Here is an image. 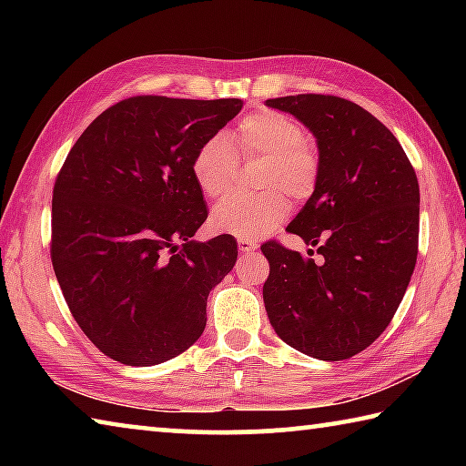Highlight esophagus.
Masks as SVG:
<instances>
[{"label": "esophagus", "instance_id": "obj_1", "mask_svg": "<svg viewBox=\"0 0 466 466\" xmlns=\"http://www.w3.org/2000/svg\"><path fill=\"white\" fill-rule=\"evenodd\" d=\"M258 248V244L255 240L248 238H238V250L240 252H255Z\"/></svg>", "mask_w": 466, "mask_h": 466}]
</instances>
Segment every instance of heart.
<instances>
[{"instance_id":"b5f03b06","label":"heart","mask_w":466,"mask_h":466,"mask_svg":"<svg viewBox=\"0 0 466 466\" xmlns=\"http://www.w3.org/2000/svg\"><path fill=\"white\" fill-rule=\"evenodd\" d=\"M236 154L263 156L265 167L258 185L265 188L257 197H228L211 214L216 232L238 238H261L278 228L289 214V199L304 201L317 191L320 178L319 152L304 129L291 116L278 110L250 113L236 125L232 146L224 136L205 139L193 157V177L209 199L230 191Z\"/></svg>"}]
</instances>
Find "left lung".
<instances>
[{
	"label": "left lung",
	"instance_id": "left-lung-1",
	"mask_svg": "<svg viewBox=\"0 0 466 466\" xmlns=\"http://www.w3.org/2000/svg\"><path fill=\"white\" fill-rule=\"evenodd\" d=\"M319 146L317 191L288 232L319 258L265 242L267 317L283 341L317 360L364 351L403 299L420 242V183L397 137L366 108L329 94L269 98Z\"/></svg>",
	"mask_w": 466,
	"mask_h": 466
}]
</instances>
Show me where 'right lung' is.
<instances>
[{
  "label": "right lung",
  "instance_id": "right-lung-1",
  "mask_svg": "<svg viewBox=\"0 0 466 466\" xmlns=\"http://www.w3.org/2000/svg\"><path fill=\"white\" fill-rule=\"evenodd\" d=\"M242 100L133 96L94 119L53 187L51 261L86 337L110 360L156 366L201 337L208 296L238 257L208 219L193 157Z\"/></svg>",
  "mask_w": 466,
  "mask_h": 466
}]
</instances>
